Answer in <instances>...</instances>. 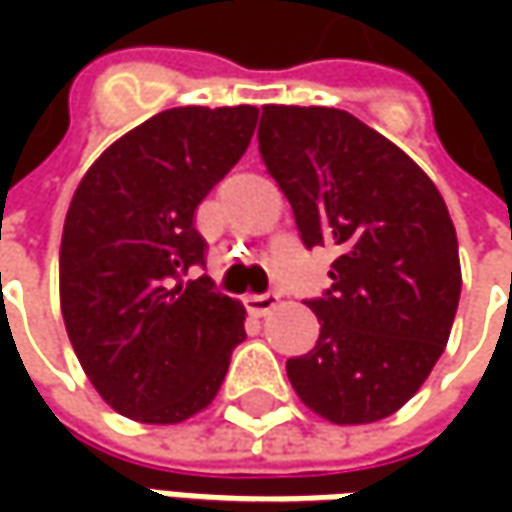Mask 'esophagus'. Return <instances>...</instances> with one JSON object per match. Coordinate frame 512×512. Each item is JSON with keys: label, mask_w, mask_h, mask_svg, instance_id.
I'll return each mask as SVG.
<instances>
[{"label": "esophagus", "mask_w": 512, "mask_h": 512, "mask_svg": "<svg viewBox=\"0 0 512 512\" xmlns=\"http://www.w3.org/2000/svg\"><path fill=\"white\" fill-rule=\"evenodd\" d=\"M279 305V293L276 290H267V293H253L247 296L245 307L253 313V316H267L273 307Z\"/></svg>", "instance_id": "esophagus-1"}]
</instances>
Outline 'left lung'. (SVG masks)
<instances>
[{"label": "left lung", "mask_w": 512, "mask_h": 512, "mask_svg": "<svg viewBox=\"0 0 512 512\" xmlns=\"http://www.w3.org/2000/svg\"><path fill=\"white\" fill-rule=\"evenodd\" d=\"M259 153L305 247L339 253L333 285L307 302L319 342L287 359V379L327 422L387 419L430 376L459 307V242L442 193L347 110L265 105Z\"/></svg>", "instance_id": "1"}]
</instances>
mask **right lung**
<instances>
[{
  "mask_svg": "<svg viewBox=\"0 0 512 512\" xmlns=\"http://www.w3.org/2000/svg\"><path fill=\"white\" fill-rule=\"evenodd\" d=\"M259 108H170L116 139L70 199L59 299L76 359L105 402L176 424L225 382L245 307L216 293L196 207L250 145Z\"/></svg>",
  "mask_w": 512,
  "mask_h": 512,
  "instance_id": "right-lung-1",
  "label": "right lung"
}]
</instances>
